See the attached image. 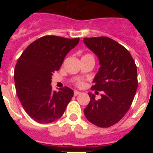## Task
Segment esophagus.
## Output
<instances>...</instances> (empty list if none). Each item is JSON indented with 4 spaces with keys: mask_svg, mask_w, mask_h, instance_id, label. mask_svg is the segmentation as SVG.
I'll use <instances>...</instances> for the list:
<instances>
[{
    "mask_svg": "<svg viewBox=\"0 0 153 153\" xmlns=\"http://www.w3.org/2000/svg\"><path fill=\"white\" fill-rule=\"evenodd\" d=\"M79 94H80V92H79V91H77V90H75V91H74V95L75 96H77V95H79Z\"/></svg>",
    "mask_w": 153,
    "mask_h": 153,
    "instance_id": "34e87169",
    "label": "esophagus"
}]
</instances>
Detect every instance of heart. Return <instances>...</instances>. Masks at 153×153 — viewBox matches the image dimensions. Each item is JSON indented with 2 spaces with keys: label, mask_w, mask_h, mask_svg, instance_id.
I'll return each mask as SVG.
<instances>
[{
  "label": "heart",
  "mask_w": 153,
  "mask_h": 153,
  "mask_svg": "<svg viewBox=\"0 0 153 153\" xmlns=\"http://www.w3.org/2000/svg\"><path fill=\"white\" fill-rule=\"evenodd\" d=\"M85 56H90V54H86ZM76 85L79 87H82V86L84 85V83H83V81L82 79H79V80L76 81Z\"/></svg>",
  "instance_id": "heart-1"
}]
</instances>
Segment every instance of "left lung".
<instances>
[{
  "mask_svg": "<svg viewBox=\"0 0 153 153\" xmlns=\"http://www.w3.org/2000/svg\"><path fill=\"white\" fill-rule=\"evenodd\" d=\"M83 42L101 66L91 90L103 91L100 100L88 93L90 101L85 117L91 123L107 128L117 123L132 105L138 86L136 65L130 53L109 37H86Z\"/></svg>",
  "mask_w": 153,
  "mask_h": 153,
  "instance_id": "8db88e82",
  "label": "left lung"
}]
</instances>
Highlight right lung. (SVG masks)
Instances as JSON below:
<instances>
[{
  "label": "right lung",
  "mask_w": 153,
  "mask_h": 153,
  "mask_svg": "<svg viewBox=\"0 0 153 153\" xmlns=\"http://www.w3.org/2000/svg\"><path fill=\"white\" fill-rule=\"evenodd\" d=\"M79 41V37L47 35L31 43L19 57L13 75L16 92L24 109L36 122L51 123L57 120L74 97L73 90L67 86L53 90L51 76Z\"/></svg>",
  "instance_id": "add662e5"
}]
</instances>
